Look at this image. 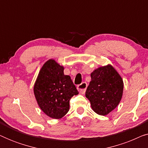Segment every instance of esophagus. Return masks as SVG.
Masks as SVG:
<instances>
[{
	"label": "esophagus",
	"mask_w": 148,
	"mask_h": 148,
	"mask_svg": "<svg viewBox=\"0 0 148 148\" xmlns=\"http://www.w3.org/2000/svg\"><path fill=\"white\" fill-rule=\"evenodd\" d=\"M88 87V84L86 82H83L82 84H81L77 86V90L82 94H84L86 92V90Z\"/></svg>",
	"instance_id": "1"
}]
</instances>
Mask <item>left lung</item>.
<instances>
[{"label": "left lung", "instance_id": "1", "mask_svg": "<svg viewBox=\"0 0 148 148\" xmlns=\"http://www.w3.org/2000/svg\"><path fill=\"white\" fill-rule=\"evenodd\" d=\"M91 82L86 97L92 110L100 115H106L118 106L123 92V81L110 64L101 66L91 73Z\"/></svg>", "mask_w": 148, "mask_h": 148}]
</instances>
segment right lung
Wrapping results in <instances>:
<instances>
[{"instance_id":"1","label":"right lung","mask_w":148,"mask_h":148,"mask_svg":"<svg viewBox=\"0 0 148 148\" xmlns=\"http://www.w3.org/2000/svg\"><path fill=\"white\" fill-rule=\"evenodd\" d=\"M38 106L52 119H59L69 110V100L79 94L64 67L53 59L46 61L40 69L34 87Z\"/></svg>"}]
</instances>
